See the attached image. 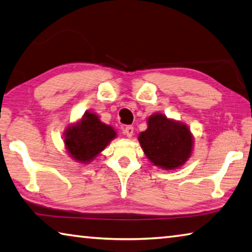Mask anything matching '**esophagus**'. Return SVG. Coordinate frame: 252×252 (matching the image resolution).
Returning <instances> with one entry per match:
<instances>
[{
    "mask_svg": "<svg viewBox=\"0 0 252 252\" xmlns=\"http://www.w3.org/2000/svg\"><path fill=\"white\" fill-rule=\"evenodd\" d=\"M124 134H125L127 137H131L134 134V127L133 126H126L125 128H124Z\"/></svg>",
    "mask_w": 252,
    "mask_h": 252,
    "instance_id": "esophagus-1",
    "label": "esophagus"
}]
</instances>
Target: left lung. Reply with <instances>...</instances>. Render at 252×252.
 Segmentation results:
<instances>
[{"label": "left lung", "instance_id": "8db88e82", "mask_svg": "<svg viewBox=\"0 0 252 252\" xmlns=\"http://www.w3.org/2000/svg\"><path fill=\"white\" fill-rule=\"evenodd\" d=\"M138 140L149 161L166 170L182 167L193 149V136L186 124L161 113L147 118V129L138 135Z\"/></svg>", "mask_w": 252, "mask_h": 252}]
</instances>
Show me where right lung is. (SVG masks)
I'll return each mask as SVG.
<instances>
[{"label": "right lung", "instance_id": "obj_1", "mask_svg": "<svg viewBox=\"0 0 252 252\" xmlns=\"http://www.w3.org/2000/svg\"><path fill=\"white\" fill-rule=\"evenodd\" d=\"M116 136V130L101 122L98 115L86 112L76 123L66 127L64 145L70 158L86 165L94 160Z\"/></svg>", "mask_w": 252, "mask_h": 252}]
</instances>
